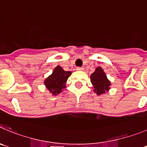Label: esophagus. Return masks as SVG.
<instances>
[{
  "instance_id": "esophagus-1",
  "label": "esophagus",
  "mask_w": 147,
  "mask_h": 147,
  "mask_svg": "<svg viewBox=\"0 0 147 147\" xmlns=\"http://www.w3.org/2000/svg\"><path fill=\"white\" fill-rule=\"evenodd\" d=\"M76 69L78 71H83V69H84V68H83V67H77Z\"/></svg>"
}]
</instances>
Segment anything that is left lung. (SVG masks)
Masks as SVG:
<instances>
[{
	"instance_id": "obj_1",
	"label": "left lung",
	"mask_w": 147,
	"mask_h": 147,
	"mask_svg": "<svg viewBox=\"0 0 147 147\" xmlns=\"http://www.w3.org/2000/svg\"><path fill=\"white\" fill-rule=\"evenodd\" d=\"M90 78L94 93L97 95H101L109 91L110 89L111 82L101 67H96L94 72L90 75Z\"/></svg>"
}]
</instances>
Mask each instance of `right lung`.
<instances>
[{"instance_id":"1","label":"right lung","mask_w":147,"mask_h":147,"mask_svg":"<svg viewBox=\"0 0 147 147\" xmlns=\"http://www.w3.org/2000/svg\"><path fill=\"white\" fill-rule=\"evenodd\" d=\"M71 75L70 71H64L59 65L57 66L51 75L45 79V86L52 95H58L66 88L67 80Z\"/></svg>"}]
</instances>
